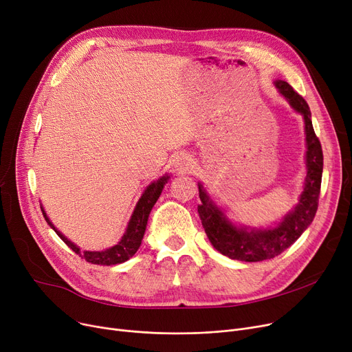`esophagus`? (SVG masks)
<instances>
[{
    "label": "esophagus",
    "mask_w": 352,
    "mask_h": 352,
    "mask_svg": "<svg viewBox=\"0 0 352 352\" xmlns=\"http://www.w3.org/2000/svg\"><path fill=\"white\" fill-rule=\"evenodd\" d=\"M192 160L188 155H178L174 161V168L177 173H187L191 170Z\"/></svg>",
    "instance_id": "34e87169"
}]
</instances>
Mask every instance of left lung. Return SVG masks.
I'll return each instance as SVG.
<instances>
[{"mask_svg": "<svg viewBox=\"0 0 352 352\" xmlns=\"http://www.w3.org/2000/svg\"><path fill=\"white\" fill-rule=\"evenodd\" d=\"M275 87L289 105L304 117L307 141V177L304 191L298 204L284 217L281 223L270 228L250 230L232 224L226 214L214 204L204 187L198 184L201 199L198 214L202 227L214 248L231 260L256 263L280 255L308 228L318 208L324 157L321 142L314 131L309 107L288 82L278 80L275 81Z\"/></svg>", "mask_w": 352, "mask_h": 352, "instance_id": "8db88e82", "label": "left lung"}]
</instances>
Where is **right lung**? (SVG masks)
<instances>
[{
  "mask_svg": "<svg viewBox=\"0 0 352 352\" xmlns=\"http://www.w3.org/2000/svg\"><path fill=\"white\" fill-rule=\"evenodd\" d=\"M168 175H162L161 178H158L157 181L151 182L150 186L146 187V190L142 192L141 198L138 199L135 210L131 215V219H129L128 227L125 230V234L122 235V238L120 239V243L114 247H111L105 251H82L71 243L68 238H65L60 231H57V228L54 227V224L50 221V218L47 217L44 208L43 210V215L45 218V221L48 223V226L57 232V235L63 239V241L74 251L76 254H78L81 258L87 263L91 264H97V265H116V264H121L125 263L126 260H129L140 248L142 236L146 228V221L148 217H150V212L154 207V204L157 202V199L160 198L162 188L166 182H168Z\"/></svg>",
  "mask_w": 352,
  "mask_h": 352,
  "instance_id": "obj_1",
  "label": "right lung"
}]
</instances>
